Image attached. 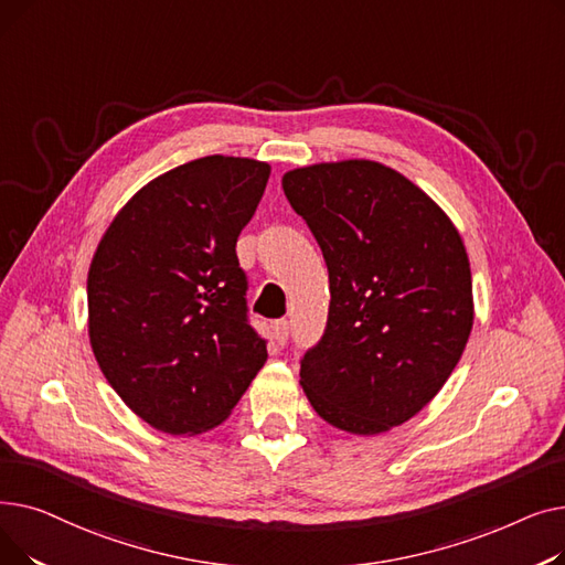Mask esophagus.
<instances>
[{"instance_id": "1", "label": "esophagus", "mask_w": 565, "mask_h": 565, "mask_svg": "<svg viewBox=\"0 0 565 565\" xmlns=\"http://www.w3.org/2000/svg\"><path fill=\"white\" fill-rule=\"evenodd\" d=\"M273 339L277 345H284L288 341V320H277L273 324Z\"/></svg>"}]
</instances>
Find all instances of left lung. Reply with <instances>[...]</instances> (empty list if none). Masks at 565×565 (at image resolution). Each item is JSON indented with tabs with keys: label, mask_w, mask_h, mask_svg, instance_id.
I'll list each match as a JSON object with an SVG mask.
<instances>
[{
	"label": "left lung",
	"mask_w": 565,
	"mask_h": 565,
	"mask_svg": "<svg viewBox=\"0 0 565 565\" xmlns=\"http://www.w3.org/2000/svg\"><path fill=\"white\" fill-rule=\"evenodd\" d=\"M281 188L330 273L322 339L300 384L328 424L377 435L444 387L471 324V270L449 215L403 173L373 160L286 171Z\"/></svg>",
	"instance_id": "left-lung-1"
}]
</instances>
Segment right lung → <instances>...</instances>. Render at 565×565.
I'll list each match as a JSON object with an SVG mask.
<instances>
[{
	"instance_id": "right-lung-1",
	"label": "right lung",
	"mask_w": 565,
	"mask_h": 565,
	"mask_svg": "<svg viewBox=\"0 0 565 565\" xmlns=\"http://www.w3.org/2000/svg\"><path fill=\"white\" fill-rule=\"evenodd\" d=\"M270 164L207 156L143 185L100 237L88 341L121 401L167 435L220 426L267 360L235 243Z\"/></svg>"
}]
</instances>
